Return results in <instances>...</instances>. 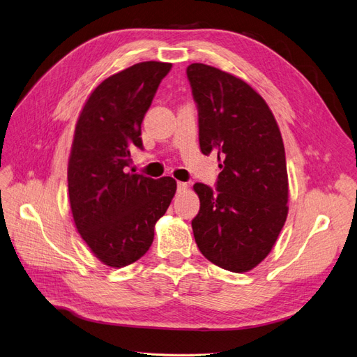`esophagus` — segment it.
Returning a JSON list of instances; mask_svg holds the SVG:
<instances>
[{"label": "esophagus", "instance_id": "1", "mask_svg": "<svg viewBox=\"0 0 357 357\" xmlns=\"http://www.w3.org/2000/svg\"><path fill=\"white\" fill-rule=\"evenodd\" d=\"M176 187H178V191H185L188 185H187V182H181V181H178Z\"/></svg>", "mask_w": 357, "mask_h": 357}]
</instances>
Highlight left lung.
I'll return each instance as SVG.
<instances>
[{
  "mask_svg": "<svg viewBox=\"0 0 357 357\" xmlns=\"http://www.w3.org/2000/svg\"><path fill=\"white\" fill-rule=\"evenodd\" d=\"M199 110L204 155L216 154V188L197 182L200 212L191 225L206 259L222 269L247 272L265 259L288 213L284 142L275 117L240 77L212 66L187 68Z\"/></svg>",
  "mask_w": 357,
  "mask_h": 357,
  "instance_id": "8db88e82",
  "label": "left lung"
}]
</instances>
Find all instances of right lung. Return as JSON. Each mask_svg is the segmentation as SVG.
I'll list each match as a JSON object with an SVG mask.
<instances>
[{"instance_id": "add662e5", "label": "right lung", "mask_w": 357, "mask_h": 357, "mask_svg": "<svg viewBox=\"0 0 357 357\" xmlns=\"http://www.w3.org/2000/svg\"><path fill=\"white\" fill-rule=\"evenodd\" d=\"M172 64L142 61L102 81L79 114L68 182L77 232L102 263L123 268L154 240V225L174 199L176 181L126 174L132 149L144 150L142 119Z\"/></svg>"}]
</instances>
